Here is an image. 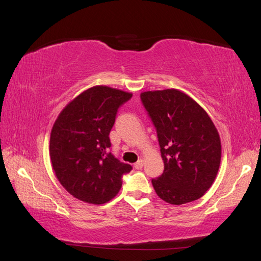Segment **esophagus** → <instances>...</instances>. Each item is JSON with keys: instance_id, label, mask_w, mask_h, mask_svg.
I'll use <instances>...</instances> for the list:
<instances>
[{"instance_id": "34e87169", "label": "esophagus", "mask_w": 261, "mask_h": 261, "mask_svg": "<svg viewBox=\"0 0 261 261\" xmlns=\"http://www.w3.org/2000/svg\"><path fill=\"white\" fill-rule=\"evenodd\" d=\"M142 167H143V161H142L141 159L138 160V161L135 163V168L138 169V170H140V169H142Z\"/></svg>"}]
</instances>
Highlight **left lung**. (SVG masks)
<instances>
[{
	"label": "left lung",
	"mask_w": 261,
	"mask_h": 261,
	"mask_svg": "<svg viewBox=\"0 0 261 261\" xmlns=\"http://www.w3.org/2000/svg\"><path fill=\"white\" fill-rule=\"evenodd\" d=\"M142 105L155 126L165 170L154 190L171 204L201 198L213 186L221 159L220 137L208 113L177 89L147 91Z\"/></svg>",
	"instance_id": "obj_1"
}]
</instances>
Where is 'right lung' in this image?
Wrapping results in <instances>:
<instances>
[{"label": "right lung", "instance_id": "add662e5", "mask_svg": "<svg viewBox=\"0 0 261 261\" xmlns=\"http://www.w3.org/2000/svg\"><path fill=\"white\" fill-rule=\"evenodd\" d=\"M132 93L96 86L79 94L53 124L50 158L60 184L81 201L103 204L117 196L132 170L111 151L109 135L118 109Z\"/></svg>", "mask_w": 261, "mask_h": 261}]
</instances>
